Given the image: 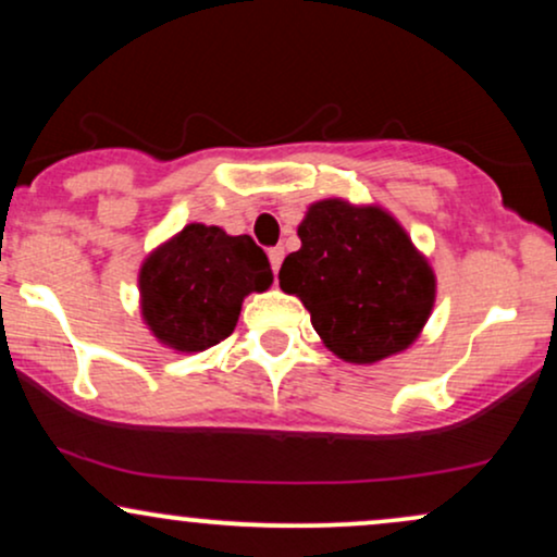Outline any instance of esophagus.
<instances>
[{
    "label": "esophagus",
    "instance_id": "1",
    "mask_svg": "<svg viewBox=\"0 0 557 557\" xmlns=\"http://www.w3.org/2000/svg\"><path fill=\"white\" fill-rule=\"evenodd\" d=\"M283 257H285V251L283 248H270V264H272V272L277 274V270H280V264H283Z\"/></svg>",
    "mask_w": 557,
    "mask_h": 557
}]
</instances>
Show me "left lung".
I'll use <instances>...</instances> for the list:
<instances>
[{"label": "left lung", "instance_id": "1", "mask_svg": "<svg viewBox=\"0 0 557 557\" xmlns=\"http://www.w3.org/2000/svg\"><path fill=\"white\" fill-rule=\"evenodd\" d=\"M298 238L280 287L304 300L332 354L374 363L417 341L432 314L434 272L385 209L324 198L309 207Z\"/></svg>", "mask_w": 557, "mask_h": 557}]
</instances>
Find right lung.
Listing matches in <instances>:
<instances>
[{"label":"right lung","mask_w":557,"mask_h":557,"mask_svg":"<svg viewBox=\"0 0 557 557\" xmlns=\"http://www.w3.org/2000/svg\"><path fill=\"white\" fill-rule=\"evenodd\" d=\"M270 285V259L251 235L194 222L140 267V311L159 343L198 354L235 330L248 293Z\"/></svg>","instance_id":"obj_1"}]
</instances>
